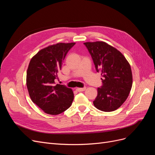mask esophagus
Segmentation results:
<instances>
[{
	"instance_id": "esophagus-1",
	"label": "esophagus",
	"mask_w": 155,
	"mask_h": 155,
	"mask_svg": "<svg viewBox=\"0 0 155 155\" xmlns=\"http://www.w3.org/2000/svg\"><path fill=\"white\" fill-rule=\"evenodd\" d=\"M85 90H86V87H83V88H76V91L78 92H83V91H85Z\"/></svg>"
}]
</instances>
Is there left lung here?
I'll use <instances>...</instances> for the list:
<instances>
[{
	"mask_svg": "<svg viewBox=\"0 0 155 155\" xmlns=\"http://www.w3.org/2000/svg\"><path fill=\"white\" fill-rule=\"evenodd\" d=\"M83 44L91 55L97 72L102 76V85L97 88L94 105L104 112L115 110L127 100L132 87L130 64L120 51L105 42Z\"/></svg>",
	"mask_w": 155,
	"mask_h": 155,
	"instance_id": "left-lung-1",
	"label": "left lung"
}]
</instances>
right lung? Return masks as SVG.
Masks as SVG:
<instances>
[{
    "mask_svg": "<svg viewBox=\"0 0 155 155\" xmlns=\"http://www.w3.org/2000/svg\"><path fill=\"white\" fill-rule=\"evenodd\" d=\"M75 43H59L41 50L33 57L26 73V85L32 101L45 113L57 115L71 106L74 93L55 79Z\"/></svg>",
    "mask_w": 155,
    "mask_h": 155,
    "instance_id": "add662e5",
    "label": "right lung"
}]
</instances>
